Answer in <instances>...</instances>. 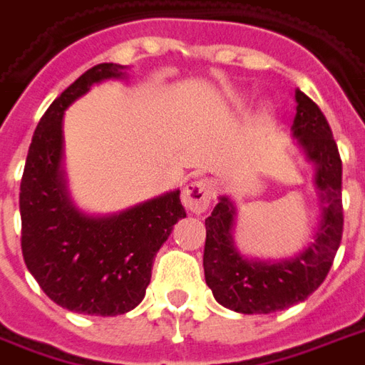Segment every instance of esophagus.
<instances>
[{
  "instance_id": "1",
  "label": "esophagus",
  "mask_w": 365,
  "mask_h": 365,
  "mask_svg": "<svg viewBox=\"0 0 365 365\" xmlns=\"http://www.w3.org/2000/svg\"><path fill=\"white\" fill-rule=\"evenodd\" d=\"M215 183L210 182V180H195V182H191L185 185V190L182 193V201L183 205L191 210V212H195V215H201L205 210L209 209L210 201H212V197H215Z\"/></svg>"
}]
</instances>
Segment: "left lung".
<instances>
[{"instance_id": "left-lung-1", "label": "left lung", "mask_w": 365, "mask_h": 365, "mask_svg": "<svg viewBox=\"0 0 365 365\" xmlns=\"http://www.w3.org/2000/svg\"><path fill=\"white\" fill-rule=\"evenodd\" d=\"M294 135L307 158L317 164L315 183L325 205L317 237L290 261H247L232 245L234 207L222 197L205 220V280L218 304L240 313H272L294 306L313 294L325 280L342 240V160L333 131L319 106L296 91Z\"/></svg>"}]
</instances>
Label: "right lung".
I'll use <instances>...</instances> for the list:
<instances>
[{"instance_id": "obj_1", "label": "right lung", "mask_w": 365, "mask_h": 365, "mask_svg": "<svg viewBox=\"0 0 365 365\" xmlns=\"http://www.w3.org/2000/svg\"><path fill=\"white\" fill-rule=\"evenodd\" d=\"M120 69L91 67L53 100L32 135L21 178L24 263L48 298L86 315H120L139 306L155 255L185 217L180 191L106 218L85 217L67 201L59 172L63 110L94 83L121 77Z\"/></svg>"}]
</instances>
